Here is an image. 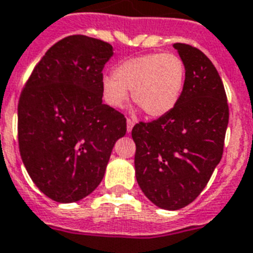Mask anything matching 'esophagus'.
I'll return each mask as SVG.
<instances>
[{
	"label": "esophagus",
	"mask_w": 253,
	"mask_h": 253,
	"mask_svg": "<svg viewBox=\"0 0 253 253\" xmlns=\"http://www.w3.org/2000/svg\"><path fill=\"white\" fill-rule=\"evenodd\" d=\"M133 126H135V121L133 120H129V118H127V132H131L133 128Z\"/></svg>",
	"instance_id": "1"
}]
</instances>
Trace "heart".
<instances>
[{
    "label": "heart",
    "mask_w": 253,
    "mask_h": 253,
    "mask_svg": "<svg viewBox=\"0 0 253 253\" xmlns=\"http://www.w3.org/2000/svg\"><path fill=\"white\" fill-rule=\"evenodd\" d=\"M183 61L174 53H148L129 57L114 67L113 76L102 79L105 102L121 108L132 90V99L150 117L172 111L181 98L184 84Z\"/></svg>",
    "instance_id": "1"
}]
</instances>
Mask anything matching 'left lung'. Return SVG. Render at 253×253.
Here are the masks:
<instances>
[{"instance_id":"1","label":"left lung","mask_w":253,"mask_h":253,"mask_svg":"<svg viewBox=\"0 0 253 253\" xmlns=\"http://www.w3.org/2000/svg\"><path fill=\"white\" fill-rule=\"evenodd\" d=\"M184 63L183 90L174 108L132 128L136 179L164 210L187 206L205 188L223 155L229 121L223 81L197 48L175 43Z\"/></svg>"}]
</instances>
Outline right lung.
I'll return each mask as SVG.
<instances>
[{
	"mask_svg": "<svg viewBox=\"0 0 253 253\" xmlns=\"http://www.w3.org/2000/svg\"><path fill=\"white\" fill-rule=\"evenodd\" d=\"M113 47L86 35L57 42L34 67L17 105L23 163L35 186L57 203H76L104 177L126 118L103 104L104 65Z\"/></svg>",
	"mask_w": 253,
	"mask_h": 253,
	"instance_id": "1",
	"label": "right lung"
}]
</instances>
